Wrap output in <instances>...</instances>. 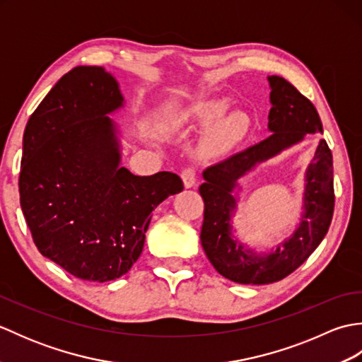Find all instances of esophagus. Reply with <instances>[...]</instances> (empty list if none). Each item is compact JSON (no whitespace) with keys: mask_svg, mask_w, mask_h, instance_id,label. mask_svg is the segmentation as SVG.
<instances>
[{"mask_svg":"<svg viewBox=\"0 0 362 362\" xmlns=\"http://www.w3.org/2000/svg\"><path fill=\"white\" fill-rule=\"evenodd\" d=\"M182 180L185 188L196 187V171L193 168H187L182 171Z\"/></svg>","mask_w":362,"mask_h":362,"instance_id":"esophagus-1","label":"esophagus"}]
</instances>
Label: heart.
<instances>
[{"label": "heart", "mask_w": 362, "mask_h": 362, "mask_svg": "<svg viewBox=\"0 0 362 362\" xmlns=\"http://www.w3.org/2000/svg\"><path fill=\"white\" fill-rule=\"evenodd\" d=\"M230 101L227 98H209L199 99L182 107L173 117V126L177 130H201L205 127L206 132L202 148L205 152H218L241 140L249 129V118L243 112L228 110Z\"/></svg>", "instance_id": "1"}]
</instances>
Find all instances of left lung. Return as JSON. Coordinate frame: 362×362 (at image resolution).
I'll use <instances>...</instances> for the list:
<instances>
[{"instance_id": "obj_1", "label": "left lung", "mask_w": 362, "mask_h": 362, "mask_svg": "<svg viewBox=\"0 0 362 362\" xmlns=\"http://www.w3.org/2000/svg\"><path fill=\"white\" fill-rule=\"evenodd\" d=\"M271 110L266 140L235 153L202 173L199 188L205 210L201 243L206 258L230 281L269 284L283 280L308 258L324 240L334 210L333 157L325 140L305 171L302 214L291 236L275 247L255 250L238 238L233 218L238 213L241 179L249 173L302 143L306 134H324L316 107L280 76H267Z\"/></svg>"}]
</instances>
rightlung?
Returning <instances> with one entry per match:
<instances>
[{
	"mask_svg": "<svg viewBox=\"0 0 362 362\" xmlns=\"http://www.w3.org/2000/svg\"><path fill=\"white\" fill-rule=\"evenodd\" d=\"M126 99L103 66H76L30 115L23 135L20 205L38 252L87 281H110L141 255L153 209L183 189L174 173L121 166L110 115Z\"/></svg>",
	"mask_w": 362,
	"mask_h": 362,
	"instance_id": "1",
	"label": "right lung"
}]
</instances>
